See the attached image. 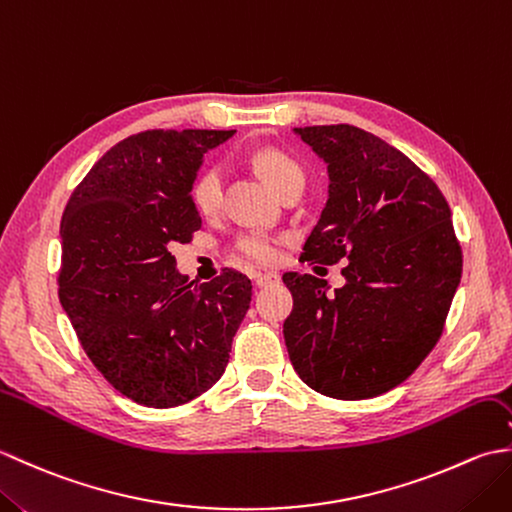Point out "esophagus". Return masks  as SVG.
Segmentation results:
<instances>
[{
	"mask_svg": "<svg viewBox=\"0 0 512 512\" xmlns=\"http://www.w3.org/2000/svg\"><path fill=\"white\" fill-rule=\"evenodd\" d=\"M281 277L277 273H257L255 275V286L257 288H268V286H275L279 284Z\"/></svg>",
	"mask_w": 512,
	"mask_h": 512,
	"instance_id": "1",
	"label": "esophagus"
}]
</instances>
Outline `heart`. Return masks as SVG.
Segmentation results:
<instances>
[{
  "instance_id": "obj_1",
  "label": "heart",
  "mask_w": 512,
  "mask_h": 512,
  "mask_svg": "<svg viewBox=\"0 0 512 512\" xmlns=\"http://www.w3.org/2000/svg\"><path fill=\"white\" fill-rule=\"evenodd\" d=\"M255 169L262 173L264 180L273 187L279 195L286 189L295 187V184H303V171L295 158L273 147L257 149L253 156ZM224 195V169L211 165L198 173V178L193 180L191 187V200L193 206L202 215H215L222 206ZM237 253L246 257L253 264H273L279 257V242L275 237L266 233L250 231L237 239Z\"/></svg>"
}]
</instances>
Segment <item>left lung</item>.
<instances>
[{"label": "left lung", "mask_w": 512, "mask_h": 512, "mask_svg": "<svg viewBox=\"0 0 512 512\" xmlns=\"http://www.w3.org/2000/svg\"><path fill=\"white\" fill-rule=\"evenodd\" d=\"M328 167V202L301 259H345V284L286 273L284 339L299 378L323 396L365 400L409 378L438 343L462 277L440 189L378 136L352 125L295 127Z\"/></svg>", "instance_id": "1"}]
</instances>
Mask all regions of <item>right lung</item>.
<instances>
[{"label": "right lung", "mask_w": 512, "mask_h": 512, "mask_svg": "<svg viewBox=\"0 0 512 512\" xmlns=\"http://www.w3.org/2000/svg\"><path fill=\"white\" fill-rule=\"evenodd\" d=\"M235 129L143 132L114 145L61 217L59 299L85 354L138 405L198 398L224 374L253 286L237 270L195 284L169 246L202 226L191 187Z\"/></svg>", "instance_id": "1"}]
</instances>
